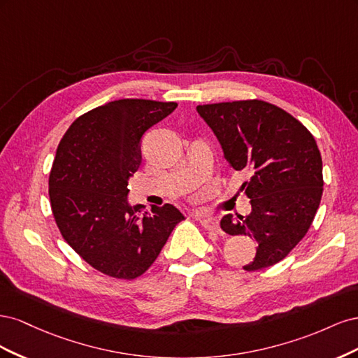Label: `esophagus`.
Returning a JSON list of instances; mask_svg holds the SVG:
<instances>
[{
	"label": "esophagus",
	"instance_id": "obj_1",
	"mask_svg": "<svg viewBox=\"0 0 358 358\" xmlns=\"http://www.w3.org/2000/svg\"><path fill=\"white\" fill-rule=\"evenodd\" d=\"M199 222L201 224V227L204 230H208L210 233H216L221 234V227H220V221L216 218H210V216H204V218H199Z\"/></svg>",
	"mask_w": 358,
	"mask_h": 358
}]
</instances>
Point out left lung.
<instances>
[{
    "instance_id": "8db88e82",
    "label": "left lung",
    "mask_w": 358,
    "mask_h": 358,
    "mask_svg": "<svg viewBox=\"0 0 358 358\" xmlns=\"http://www.w3.org/2000/svg\"><path fill=\"white\" fill-rule=\"evenodd\" d=\"M234 170L251 178L242 185L251 213L225 215L221 229L245 234L258 248L248 272L285 258L315 218L322 196V161L308 128L278 106L262 100L197 106Z\"/></svg>"
}]
</instances>
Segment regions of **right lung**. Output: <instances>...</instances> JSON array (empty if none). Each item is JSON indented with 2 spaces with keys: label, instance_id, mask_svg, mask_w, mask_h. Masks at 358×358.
<instances>
[{
  "label": "right lung",
  "instance_id": "right-lung-1",
  "mask_svg": "<svg viewBox=\"0 0 358 358\" xmlns=\"http://www.w3.org/2000/svg\"><path fill=\"white\" fill-rule=\"evenodd\" d=\"M176 103L124 99L82 115L57 149L49 176L53 216L66 242L86 263L117 279L143 275L185 216L173 204L128 203L140 138Z\"/></svg>",
  "mask_w": 358,
  "mask_h": 358
}]
</instances>
